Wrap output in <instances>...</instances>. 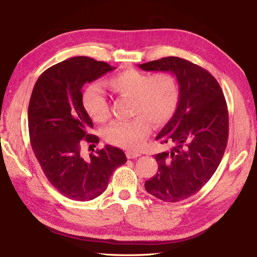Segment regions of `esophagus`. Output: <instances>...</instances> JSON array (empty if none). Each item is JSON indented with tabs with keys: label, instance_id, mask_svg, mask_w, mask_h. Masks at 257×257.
<instances>
[{
	"label": "esophagus",
	"instance_id": "esophagus-1",
	"mask_svg": "<svg viewBox=\"0 0 257 257\" xmlns=\"http://www.w3.org/2000/svg\"><path fill=\"white\" fill-rule=\"evenodd\" d=\"M141 154L140 153H135V152H126V157L128 159H134V158H137L140 157Z\"/></svg>",
	"mask_w": 257,
	"mask_h": 257
}]
</instances>
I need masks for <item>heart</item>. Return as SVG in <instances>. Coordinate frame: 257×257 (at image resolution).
Instances as JSON below:
<instances>
[{"mask_svg":"<svg viewBox=\"0 0 257 257\" xmlns=\"http://www.w3.org/2000/svg\"><path fill=\"white\" fill-rule=\"evenodd\" d=\"M105 84L117 96L132 99L130 121H114L103 131L109 144L128 150L139 149L149 134L150 122L156 127L166 125L176 114L180 102V86L177 77L168 72L154 75L128 68L112 75ZM83 105L95 122L109 118L107 97L97 85H90L83 92Z\"/></svg>","mask_w":257,"mask_h":257,"instance_id":"obj_1","label":"heart"}]
</instances>
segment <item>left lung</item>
<instances>
[{"mask_svg": "<svg viewBox=\"0 0 257 257\" xmlns=\"http://www.w3.org/2000/svg\"><path fill=\"white\" fill-rule=\"evenodd\" d=\"M140 67L170 72L180 86L176 114L156 137L172 148L155 156L157 174L145 182L153 196L177 203L201 190L220 164L229 135L227 102L216 78L190 61L168 56Z\"/></svg>", "mask_w": 257, "mask_h": 257, "instance_id": "left-lung-1", "label": "left lung"}]
</instances>
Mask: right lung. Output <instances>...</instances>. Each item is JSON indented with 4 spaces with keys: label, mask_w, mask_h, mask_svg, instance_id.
Instances as JSON below:
<instances>
[{
    "label": "right lung",
    "mask_w": 257,
    "mask_h": 257,
    "mask_svg": "<svg viewBox=\"0 0 257 257\" xmlns=\"http://www.w3.org/2000/svg\"><path fill=\"white\" fill-rule=\"evenodd\" d=\"M112 70L105 62L75 56L43 72L31 93L28 128L34 154L49 182L74 201L98 197L115 169L126 162L122 150L110 145L88 158L80 154L83 140L99 143L90 134L93 124L84 109L81 88Z\"/></svg>",
    "instance_id": "right-lung-1"
}]
</instances>
